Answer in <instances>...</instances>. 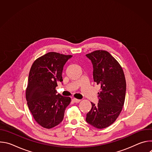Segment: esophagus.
Here are the masks:
<instances>
[{"instance_id":"esophagus-1","label":"esophagus","mask_w":152,"mask_h":152,"mask_svg":"<svg viewBox=\"0 0 152 152\" xmlns=\"http://www.w3.org/2000/svg\"><path fill=\"white\" fill-rule=\"evenodd\" d=\"M73 102H75V103H79L80 101V100H79V99H75V98H74V99H73Z\"/></svg>"}]
</instances>
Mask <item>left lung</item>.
I'll use <instances>...</instances> for the list:
<instances>
[{
  "label": "left lung",
  "instance_id": "8db88e82",
  "mask_svg": "<svg viewBox=\"0 0 152 152\" xmlns=\"http://www.w3.org/2000/svg\"><path fill=\"white\" fill-rule=\"evenodd\" d=\"M86 56L93 64L94 81L101 88L99 102H91L86 121L94 127L103 129L116 120L123 109L126 91L124 74L119 63L107 51L96 50Z\"/></svg>",
  "mask_w": 152,
  "mask_h": 152
}]
</instances>
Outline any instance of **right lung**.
<instances>
[{
    "instance_id": "add662e5",
    "label": "right lung",
    "mask_w": 152,
    "mask_h": 152,
    "mask_svg": "<svg viewBox=\"0 0 152 152\" xmlns=\"http://www.w3.org/2000/svg\"><path fill=\"white\" fill-rule=\"evenodd\" d=\"M72 57L49 52L35 60L31 68L26 91L27 103L35 121L45 128L58 125L71 102L70 97L57 94L55 88L58 82H62L64 66Z\"/></svg>"
}]
</instances>
